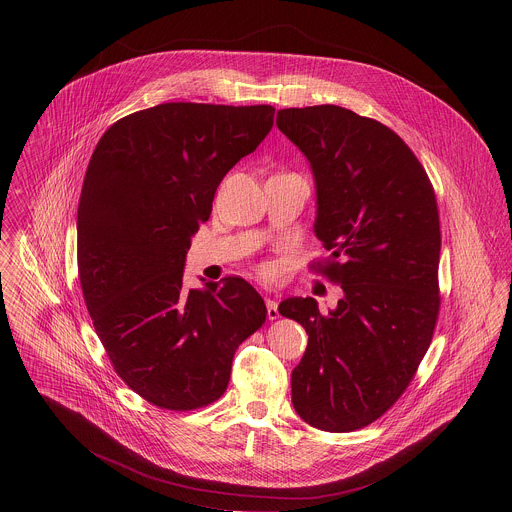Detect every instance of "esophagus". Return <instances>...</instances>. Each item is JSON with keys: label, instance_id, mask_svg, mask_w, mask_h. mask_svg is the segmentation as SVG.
<instances>
[{"label": "esophagus", "instance_id": "34e87169", "mask_svg": "<svg viewBox=\"0 0 512 512\" xmlns=\"http://www.w3.org/2000/svg\"><path fill=\"white\" fill-rule=\"evenodd\" d=\"M266 309H268V319L270 321H274V319H278L280 317V311H278V303L274 301V299H266Z\"/></svg>", "mask_w": 512, "mask_h": 512}]
</instances>
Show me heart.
<instances>
[{"mask_svg":"<svg viewBox=\"0 0 512 512\" xmlns=\"http://www.w3.org/2000/svg\"><path fill=\"white\" fill-rule=\"evenodd\" d=\"M260 272H262V274H268V270H266V268H262V270H260Z\"/></svg>","mask_w":512,"mask_h":512,"instance_id":"b5f03b06","label":"heart"}]
</instances>
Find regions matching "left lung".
I'll return each instance as SVG.
<instances>
[{
  "instance_id": "obj_1",
  "label": "left lung",
  "mask_w": 512,
  "mask_h": 512,
  "mask_svg": "<svg viewBox=\"0 0 512 512\" xmlns=\"http://www.w3.org/2000/svg\"><path fill=\"white\" fill-rule=\"evenodd\" d=\"M280 132L307 157L317 189V262L343 297L321 313L288 297L280 313L309 335L292 372L295 412L323 432L378 420L408 388L439 313L438 203L426 169L384 124L321 104L278 112Z\"/></svg>"
}]
</instances>
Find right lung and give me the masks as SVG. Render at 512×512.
<instances>
[{"label":"right lung","mask_w":512,"mask_h":512,"mask_svg":"<svg viewBox=\"0 0 512 512\" xmlns=\"http://www.w3.org/2000/svg\"><path fill=\"white\" fill-rule=\"evenodd\" d=\"M274 106L167 102L112 124L78 201L80 288L118 376L149 404L219 400L242 341L266 321L246 280L183 292L185 256L222 177L274 126Z\"/></svg>","instance_id":"add662e5"}]
</instances>
